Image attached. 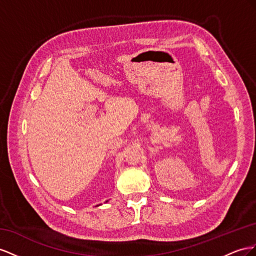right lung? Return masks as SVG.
Masks as SVG:
<instances>
[{
    "label": "right lung",
    "mask_w": 256,
    "mask_h": 256,
    "mask_svg": "<svg viewBox=\"0 0 256 256\" xmlns=\"http://www.w3.org/2000/svg\"><path fill=\"white\" fill-rule=\"evenodd\" d=\"M107 202H108V200H107Z\"/></svg>",
    "instance_id": "add662e5"
}]
</instances>
